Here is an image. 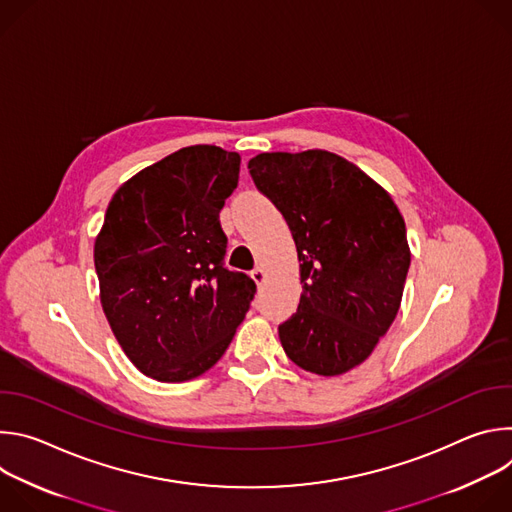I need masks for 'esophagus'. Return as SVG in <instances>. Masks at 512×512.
Instances as JSON below:
<instances>
[{"label": "esophagus", "instance_id": "1", "mask_svg": "<svg viewBox=\"0 0 512 512\" xmlns=\"http://www.w3.org/2000/svg\"><path fill=\"white\" fill-rule=\"evenodd\" d=\"M251 277H253V281H255L257 285H261V283L265 281V269H263V267L253 269V271H251Z\"/></svg>", "mask_w": 512, "mask_h": 512}]
</instances>
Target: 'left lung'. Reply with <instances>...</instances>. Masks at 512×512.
Masks as SVG:
<instances>
[{"label": "left lung", "mask_w": 512, "mask_h": 512, "mask_svg": "<svg viewBox=\"0 0 512 512\" xmlns=\"http://www.w3.org/2000/svg\"><path fill=\"white\" fill-rule=\"evenodd\" d=\"M249 174L283 214L302 261L298 312L279 324L285 354L322 377L358 367L401 306L411 253L397 204L324 150L259 154Z\"/></svg>", "instance_id": "obj_1"}]
</instances>
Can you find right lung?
<instances>
[{"label":"right lung","instance_id":"1","mask_svg":"<svg viewBox=\"0 0 512 512\" xmlns=\"http://www.w3.org/2000/svg\"><path fill=\"white\" fill-rule=\"evenodd\" d=\"M241 156L190 145L127 180L95 241L109 326L135 367L156 381L206 373L249 312L255 281L225 267L218 212L239 182Z\"/></svg>","mask_w":512,"mask_h":512}]
</instances>
